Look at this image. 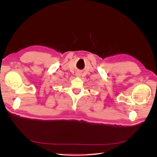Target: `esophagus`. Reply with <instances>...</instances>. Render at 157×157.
<instances>
[{"label": "esophagus", "mask_w": 157, "mask_h": 157, "mask_svg": "<svg viewBox=\"0 0 157 157\" xmlns=\"http://www.w3.org/2000/svg\"><path fill=\"white\" fill-rule=\"evenodd\" d=\"M81 75V72H77L76 74V76L77 77H80Z\"/></svg>", "instance_id": "esophagus-1"}]
</instances>
